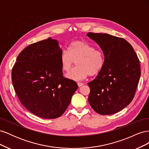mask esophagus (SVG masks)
Returning <instances> with one entry per match:
<instances>
[{
    "mask_svg": "<svg viewBox=\"0 0 149 149\" xmlns=\"http://www.w3.org/2000/svg\"><path fill=\"white\" fill-rule=\"evenodd\" d=\"M78 84V86L79 87H81V86H82L83 85H84V83H77Z\"/></svg>",
    "mask_w": 149,
    "mask_h": 149,
    "instance_id": "esophagus-1",
    "label": "esophagus"
}]
</instances>
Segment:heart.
<instances>
[{
	"mask_svg": "<svg viewBox=\"0 0 149 149\" xmlns=\"http://www.w3.org/2000/svg\"><path fill=\"white\" fill-rule=\"evenodd\" d=\"M76 61L78 66L70 71L66 77L79 81L89 74L94 76L100 73L105 65V56L102 49L95 48L93 45L83 40H76L70 44L69 51L63 49L61 53L63 70L68 71Z\"/></svg>",
	"mask_w": 149,
	"mask_h": 149,
	"instance_id": "obj_1",
	"label": "heart"
}]
</instances>
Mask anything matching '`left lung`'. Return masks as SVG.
Returning a JSON list of instances; mask_svg holds the SVG:
<instances>
[{"instance_id": "8db88e82", "label": "left lung", "mask_w": 149, "mask_h": 149, "mask_svg": "<svg viewBox=\"0 0 149 149\" xmlns=\"http://www.w3.org/2000/svg\"><path fill=\"white\" fill-rule=\"evenodd\" d=\"M104 53L105 65L96 78L88 83V101L101 115L118 112L133 100L141 76L140 62L132 45L123 38L89 32Z\"/></svg>"}]
</instances>
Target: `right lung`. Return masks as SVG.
Masks as SVG:
<instances>
[{"label": "right lung", "mask_w": 149, "mask_h": 149, "mask_svg": "<svg viewBox=\"0 0 149 149\" xmlns=\"http://www.w3.org/2000/svg\"><path fill=\"white\" fill-rule=\"evenodd\" d=\"M61 52L57 40L48 38L23 49L12 68V83L20 101L40 118L60 117L78 88L74 81L63 77Z\"/></svg>", "instance_id": "add662e5"}]
</instances>
